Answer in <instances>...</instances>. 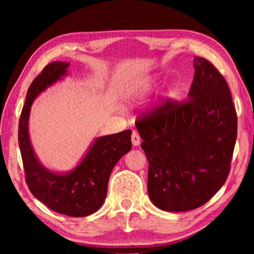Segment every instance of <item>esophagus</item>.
<instances>
[{"instance_id":"esophagus-1","label":"esophagus","mask_w":254,"mask_h":254,"mask_svg":"<svg viewBox=\"0 0 254 254\" xmlns=\"http://www.w3.org/2000/svg\"><path fill=\"white\" fill-rule=\"evenodd\" d=\"M132 144L134 145V147H137V145H140V141H141V139H140V135L137 134V132H135V131H133L132 132Z\"/></svg>"}]
</instances>
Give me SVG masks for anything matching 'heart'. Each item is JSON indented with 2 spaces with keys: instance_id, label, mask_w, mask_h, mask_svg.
<instances>
[{
  "instance_id": "heart-1",
  "label": "heart",
  "mask_w": 254,
  "mask_h": 254,
  "mask_svg": "<svg viewBox=\"0 0 254 254\" xmlns=\"http://www.w3.org/2000/svg\"><path fill=\"white\" fill-rule=\"evenodd\" d=\"M153 80H141L139 83L131 85V87L127 91V97L131 100H134L137 97H143L149 93L150 88L152 87Z\"/></svg>"
}]
</instances>
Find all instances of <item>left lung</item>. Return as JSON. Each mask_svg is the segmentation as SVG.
Returning <instances> with one entry per match:
<instances>
[{
  "mask_svg": "<svg viewBox=\"0 0 254 254\" xmlns=\"http://www.w3.org/2000/svg\"><path fill=\"white\" fill-rule=\"evenodd\" d=\"M192 65L188 101H167L135 123L149 161V197L166 212L207 203L229 176L235 145L238 119L226 80L208 60L196 57Z\"/></svg>",
  "mask_w": 254,
  "mask_h": 254,
  "instance_id": "8db88e82",
  "label": "left lung"
}]
</instances>
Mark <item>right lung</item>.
I'll return each instance as SVG.
<instances>
[{"instance_id":"1","label":"right lung","mask_w":254,"mask_h":254,"mask_svg":"<svg viewBox=\"0 0 254 254\" xmlns=\"http://www.w3.org/2000/svg\"><path fill=\"white\" fill-rule=\"evenodd\" d=\"M69 63L54 62L30 85L19 122V147L30 191L50 209L71 217L95 213L104 203L114 166L132 148L131 130L98 136L69 171H54L39 160L29 135L33 101L69 75Z\"/></svg>"}]
</instances>
